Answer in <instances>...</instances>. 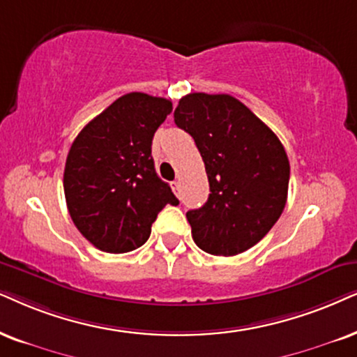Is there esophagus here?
Returning a JSON list of instances; mask_svg holds the SVG:
<instances>
[{"mask_svg":"<svg viewBox=\"0 0 357 357\" xmlns=\"http://www.w3.org/2000/svg\"><path fill=\"white\" fill-rule=\"evenodd\" d=\"M171 188H173V191H174L176 196H179V192H181V184H179V181L171 183Z\"/></svg>","mask_w":357,"mask_h":357,"instance_id":"1","label":"esophagus"}]
</instances>
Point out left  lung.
<instances>
[{
  "label": "left lung",
  "instance_id": "1",
  "mask_svg": "<svg viewBox=\"0 0 357 357\" xmlns=\"http://www.w3.org/2000/svg\"><path fill=\"white\" fill-rule=\"evenodd\" d=\"M174 123L194 138L204 161L211 194L188 211L196 245L231 257L267 236L287 204L290 163L280 139L227 93H189L174 110Z\"/></svg>",
  "mask_w": 357,
  "mask_h": 357
}]
</instances>
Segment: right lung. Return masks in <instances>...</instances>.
Masks as SVG:
<instances>
[{"instance_id": "right-lung-1", "label": "right lung", "mask_w": 357, "mask_h": 357, "mask_svg": "<svg viewBox=\"0 0 357 357\" xmlns=\"http://www.w3.org/2000/svg\"><path fill=\"white\" fill-rule=\"evenodd\" d=\"M173 103L132 92L84 126L64 169L67 209L98 250L125 254L142 247L166 204L179 201L155 171L151 142Z\"/></svg>"}]
</instances>
